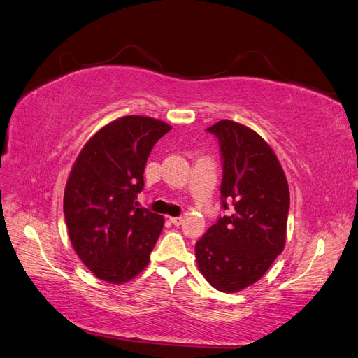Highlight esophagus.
<instances>
[{
	"label": "esophagus",
	"mask_w": 358,
	"mask_h": 358,
	"mask_svg": "<svg viewBox=\"0 0 358 358\" xmlns=\"http://www.w3.org/2000/svg\"><path fill=\"white\" fill-rule=\"evenodd\" d=\"M169 222L172 224H176V227H180V224L182 223V217H169Z\"/></svg>",
	"instance_id": "esophagus-1"
}]
</instances>
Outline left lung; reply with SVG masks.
<instances>
[{"instance_id": "1", "label": "left lung", "mask_w": 358, "mask_h": 358, "mask_svg": "<svg viewBox=\"0 0 358 358\" xmlns=\"http://www.w3.org/2000/svg\"><path fill=\"white\" fill-rule=\"evenodd\" d=\"M223 159L219 217L198 240V268L213 288L237 292L258 282L287 241L289 187L278 156L257 131L231 120L207 129Z\"/></svg>"}]
</instances>
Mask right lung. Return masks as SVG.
<instances>
[{"label": "right lung", "instance_id": "1", "mask_svg": "<svg viewBox=\"0 0 358 358\" xmlns=\"http://www.w3.org/2000/svg\"><path fill=\"white\" fill-rule=\"evenodd\" d=\"M151 117L110 121L88 139L64 190L69 237L96 278L126 283L144 270L165 219L138 208L144 169L156 142L171 130Z\"/></svg>", "mask_w": 358, "mask_h": 358}]
</instances>
